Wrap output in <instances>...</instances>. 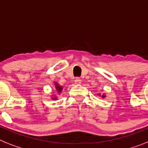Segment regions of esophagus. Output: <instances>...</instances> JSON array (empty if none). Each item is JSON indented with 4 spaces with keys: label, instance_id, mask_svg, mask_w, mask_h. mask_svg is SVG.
Here are the masks:
<instances>
[{
    "label": "esophagus",
    "instance_id": "1",
    "mask_svg": "<svg viewBox=\"0 0 148 148\" xmlns=\"http://www.w3.org/2000/svg\"><path fill=\"white\" fill-rule=\"evenodd\" d=\"M75 82L77 85H79V84H81L82 83V79H80V78H79V77H76L75 79Z\"/></svg>",
    "mask_w": 148,
    "mask_h": 148
}]
</instances>
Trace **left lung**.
<instances>
[{
  "label": "left lung",
  "mask_w": 148,
  "mask_h": 148,
  "mask_svg": "<svg viewBox=\"0 0 148 148\" xmlns=\"http://www.w3.org/2000/svg\"><path fill=\"white\" fill-rule=\"evenodd\" d=\"M103 97H104V96H103Z\"/></svg>",
  "instance_id": "obj_1"
}]
</instances>
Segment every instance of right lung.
Here are the masks:
<instances>
[{"instance_id":"right-lung-1","label":"right lung","mask_w":148,"mask_h":148,"mask_svg":"<svg viewBox=\"0 0 148 148\" xmlns=\"http://www.w3.org/2000/svg\"><path fill=\"white\" fill-rule=\"evenodd\" d=\"M56 88H57V90L58 91H61V90H62V88H61V86H59V85H57V84H56Z\"/></svg>"}]
</instances>
